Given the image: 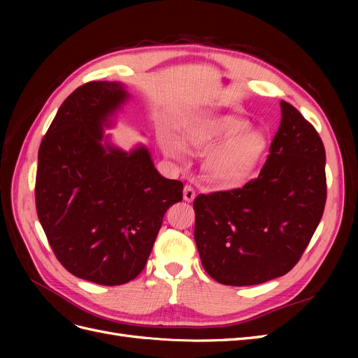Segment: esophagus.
I'll use <instances>...</instances> for the list:
<instances>
[{
	"label": "esophagus",
	"mask_w": 358,
	"mask_h": 358,
	"mask_svg": "<svg viewBox=\"0 0 358 358\" xmlns=\"http://www.w3.org/2000/svg\"><path fill=\"white\" fill-rule=\"evenodd\" d=\"M194 199H196V191H194L191 185H185V188H183V200L191 203Z\"/></svg>",
	"instance_id": "esophagus-1"
}]
</instances>
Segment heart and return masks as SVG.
I'll return each instance as SVG.
<instances>
[{"mask_svg":"<svg viewBox=\"0 0 358 358\" xmlns=\"http://www.w3.org/2000/svg\"><path fill=\"white\" fill-rule=\"evenodd\" d=\"M166 154L182 159L185 149L171 134L159 138ZM182 143L199 154H208L206 169L210 178L224 187H239L254 175L262 162L267 138L251 129L249 121L239 116L221 115L199 119L182 133Z\"/></svg>","mask_w":358,"mask_h":358,"instance_id":"b5f03b06","label":"heart"}]
</instances>
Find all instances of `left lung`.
<instances>
[{
	"instance_id": "1",
	"label": "left lung",
	"mask_w": 358,
	"mask_h": 358,
	"mask_svg": "<svg viewBox=\"0 0 358 358\" xmlns=\"http://www.w3.org/2000/svg\"><path fill=\"white\" fill-rule=\"evenodd\" d=\"M257 179L194 200L201 264L216 282L257 285L297 264L327 199L326 149L317 129L287 101Z\"/></svg>"
}]
</instances>
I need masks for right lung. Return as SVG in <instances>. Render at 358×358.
<instances>
[{
	"label": "right lung",
	"instance_id": "obj_1",
	"mask_svg": "<svg viewBox=\"0 0 358 358\" xmlns=\"http://www.w3.org/2000/svg\"><path fill=\"white\" fill-rule=\"evenodd\" d=\"M129 99L119 82L71 92L38 149L36 206L58 262L80 279L122 285L146 266L183 183L161 176L148 148L109 143L104 128Z\"/></svg>",
	"mask_w": 358,
	"mask_h": 358
}]
</instances>
